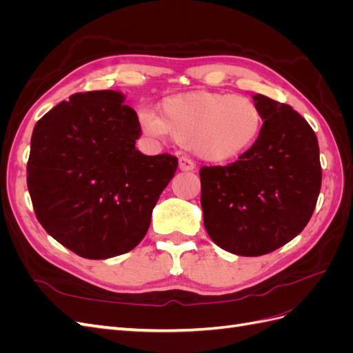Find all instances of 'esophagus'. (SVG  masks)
<instances>
[{
	"instance_id": "1",
	"label": "esophagus",
	"mask_w": 353,
	"mask_h": 353,
	"mask_svg": "<svg viewBox=\"0 0 353 353\" xmlns=\"http://www.w3.org/2000/svg\"><path fill=\"white\" fill-rule=\"evenodd\" d=\"M196 168L194 162L188 157H179V169L184 170V172H188V170H193Z\"/></svg>"
}]
</instances>
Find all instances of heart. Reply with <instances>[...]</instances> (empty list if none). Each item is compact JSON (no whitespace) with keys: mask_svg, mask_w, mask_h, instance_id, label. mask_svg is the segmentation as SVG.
Instances as JSON below:
<instances>
[{"mask_svg":"<svg viewBox=\"0 0 353 353\" xmlns=\"http://www.w3.org/2000/svg\"><path fill=\"white\" fill-rule=\"evenodd\" d=\"M265 116L253 99L232 92L197 91L166 97L152 110L140 112L147 135L172 137L209 162H231L258 141Z\"/></svg>","mask_w":353,"mask_h":353,"instance_id":"1","label":"heart"}]
</instances>
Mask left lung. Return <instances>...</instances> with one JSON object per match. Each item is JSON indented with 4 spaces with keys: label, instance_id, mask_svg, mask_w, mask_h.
<instances>
[{
    "label": "left lung",
    "instance_id": "8db88e82",
    "mask_svg": "<svg viewBox=\"0 0 353 353\" xmlns=\"http://www.w3.org/2000/svg\"><path fill=\"white\" fill-rule=\"evenodd\" d=\"M253 100L265 116L256 144L227 166L200 168L205 228L239 256L271 253L301 234L323 179L311 125L288 104L262 94Z\"/></svg>",
    "mask_w": 353,
    "mask_h": 353
}]
</instances>
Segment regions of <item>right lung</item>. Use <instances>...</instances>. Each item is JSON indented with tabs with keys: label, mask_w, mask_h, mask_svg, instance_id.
Returning <instances> with one entry per match:
<instances>
[{
	"label": "right lung",
	"mask_w": 353,
	"mask_h": 353,
	"mask_svg": "<svg viewBox=\"0 0 353 353\" xmlns=\"http://www.w3.org/2000/svg\"><path fill=\"white\" fill-rule=\"evenodd\" d=\"M141 125L117 91L77 92L37 122L28 190L50 236L85 259L132 250L178 159L135 148Z\"/></svg>",
	"instance_id": "1"
}]
</instances>
